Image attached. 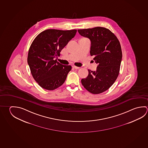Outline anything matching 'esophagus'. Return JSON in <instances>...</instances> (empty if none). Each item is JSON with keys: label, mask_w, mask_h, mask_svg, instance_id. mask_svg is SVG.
I'll list each match as a JSON object with an SVG mask.
<instances>
[{"label": "esophagus", "mask_w": 148, "mask_h": 148, "mask_svg": "<svg viewBox=\"0 0 148 148\" xmlns=\"http://www.w3.org/2000/svg\"><path fill=\"white\" fill-rule=\"evenodd\" d=\"M74 69H79V67H77V66H72Z\"/></svg>", "instance_id": "34e87169"}]
</instances>
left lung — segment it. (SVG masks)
I'll return each mask as SVG.
<instances>
[{
  "label": "left lung",
  "mask_w": 148,
  "mask_h": 148,
  "mask_svg": "<svg viewBox=\"0 0 148 148\" xmlns=\"http://www.w3.org/2000/svg\"><path fill=\"white\" fill-rule=\"evenodd\" d=\"M78 32L90 40V53L98 64L96 71L88 70V76L81 82L90 93H102L114 84L119 74L122 58L120 42L116 36L105 27L82 29Z\"/></svg>",
  "instance_id": "left-lung-1"
}]
</instances>
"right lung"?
<instances>
[{"label": "right lung", "instance_id": "obj_1", "mask_svg": "<svg viewBox=\"0 0 148 148\" xmlns=\"http://www.w3.org/2000/svg\"><path fill=\"white\" fill-rule=\"evenodd\" d=\"M76 32V29H48L38 34L32 42L27 63L34 79L42 88L53 90L64 83L72 66L60 64L57 59Z\"/></svg>", "mask_w": 148, "mask_h": 148}]
</instances>
